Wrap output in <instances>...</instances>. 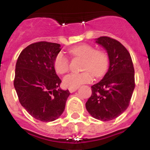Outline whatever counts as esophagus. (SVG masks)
I'll list each match as a JSON object with an SVG mask.
<instances>
[{
	"label": "esophagus",
	"instance_id": "obj_1",
	"mask_svg": "<svg viewBox=\"0 0 150 150\" xmlns=\"http://www.w3.org/2000/svg\"><path fill=\"white\" fill-rule=\"evenodd\" d=\"M76 89H77V87H76V88H69V91H70L71 93H73V92H74Z\"/></svg>",
	"mask_w": 150,
	"mask_h": 150
}]
</instances>
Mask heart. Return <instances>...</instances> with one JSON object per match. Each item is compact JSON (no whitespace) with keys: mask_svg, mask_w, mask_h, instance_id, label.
Here are the masks:
<instances>
[{"mask_svg":"<svg viewBox=\"0 0 150 150\" xmlns=\"http://www.w3.org/2000/svg\"><path fill=\"white\" fill-rule=\"evenodd\" d=\"M69 53L72 56L83 59L81 73H72L63 78V85L66 88H76L84 83L92 80L93 76L96 78L103 76L109 65V56L105 51L96 50L91 45L83 44L75 46L69 50ZM68 59L60 52L55 56L53 66L58 74H64L69 70Z\"/></svg>","mask_w":150,"mask_h":150,"instance_id":"obj_1","label":"heart"}]
</instances>
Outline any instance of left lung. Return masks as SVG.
Instances as JSON below:
<instances>
[{
  "label": "left lung",
  "instance_id": "8db88e82",
  "mask_svg": "<svg viewBox=\"0 0 150 150\" xmlns=\"http://www.w3.org/2000/svg\"><path fill=\"white\" fill-rule=\"evenodd\" d=\"M96 43L107 50L110 67L104 78L91 87V95L86 107L97 120L110 121L129 106L135 87L134 69L129 52L120 42L103 36Z\"/></svg>",
  "mask_w": 150,
  "mask_h": 150
}]
</instances>
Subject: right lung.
Here are the masks:
<instances>
[{"instance_id":"obj_1","label":"right lung","mask_w":150,"mask_h":150,"mask_svg":"<svg viewBox=\"0 0 150 150\" xmlns=\"http://www.w3.org/2000/svg\"><path fill=\"white\" fill-rule=\"evenodd\" d=\"M60 44L40 41L24 49L16 64L14 87L18 100L29 114L42 122L57 120L64 110L68 90L62 83L53 66Z\"/></svg>"}]
</instances>
